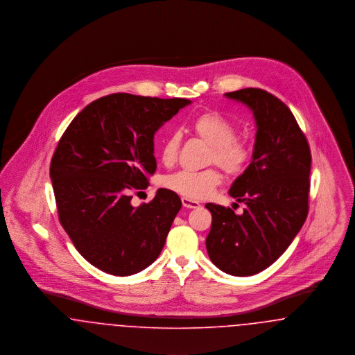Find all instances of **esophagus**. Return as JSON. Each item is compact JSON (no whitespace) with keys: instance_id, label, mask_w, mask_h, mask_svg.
<instances>
[{"instance_id":"34e87169","label":"esophagus","mask_w":355,"mask_h":355,"mask_svg":"<svg viewBox=\"0 0 355 355\" xmlns=\"http://www.w3.org/2000/svg\"><path fill=\"white\" fill-rule=\"evenodd\" d=\"M181 201H182V205H184L185 207H187V209H196V207L200 206V203L197 202V201L190 200V198H187V197H182Z\"/></svg>"}]
</instances>
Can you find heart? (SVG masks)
<instances>
[{"instance_id":"obj_1","label":"heart","mask_w":355,"mask_h":355,"mask_svg":"<svg viewBox=\"0 0 355 355\" xmlns=\"http://www.w3.org/2000/svg\"><path fill=\"white\" fill-rule=\"evenodd\" d=\"M193 135L210 145L207 155L209 164H217L229 175H239L248 168L252 159V149L246 139L236 135V126L229 119L217 112H203L189 122ZM181 137L171 132L161 146V161L164 165H173L180 153ZM222 181L220 170L216 168L189 171L181 170L168 174L161 184L171 191L190 200L207 197Z\"/></svg>"}]
</instances>
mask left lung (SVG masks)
Here are the masks:
<instances>
[{"mask_svg":"<svg viewBox=\"0 0 355 355\" xmlns=\"http://www.w3.org/2000/svg\"><path fill=\"white\" fill-rule=\"evenodd\" d=\"M253 110L257 123L253 161L229 194L246 207L206 203L211 229L206 249L225 272L248 277L265 270L285 253L309 213L311 153L291 110L269 92L246 87L226 93Z\"/></svg>","mask_w":355,"mask_h":355,"instance_id":"obj_1","label":"left lung"}]
</instances>
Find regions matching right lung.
Returning <instances> with one entry per match:
<instances>
[{
	"instance_id": "add662e5",
	"label": "right lung",
	"mask_w": 355,
	"mask_h": 355,
	"mask_svg": "<svg viewBox=\"0 0 355 355\" xmlns=\"http://www.w3.org/2000/svg\"><path fill=\"white\" fill-rule=\"evenodd\" d=\"M114 93L89 103L58 141L51 178L58 220L85 259L112 275L144 270L161 253L182 202L159 189L132 206L157 169L154 133L190 103Z\"/></svg>"
}]
</instances>
